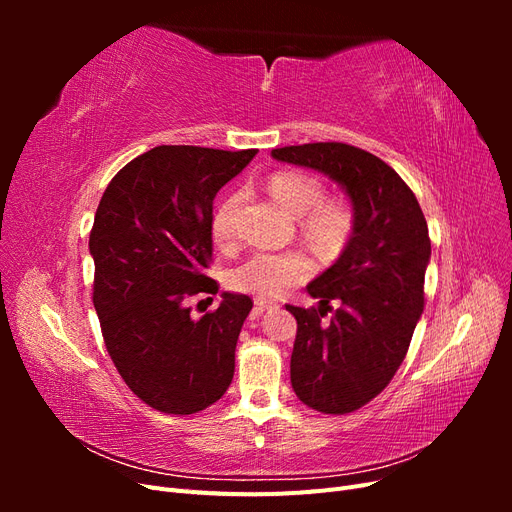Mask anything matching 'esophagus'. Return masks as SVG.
I'll return each mask as SVG.
<instances>
[{"label":"esophagus","mask_w":512,"mask_h":512,"mask_svg":"<svg viewBox=\"0 0 512 512\" xmlns=\"http://www.w3.org/2000/svg\"><path fill=\"white\" fill-rule=\"evenodd\" d=\"M269 307H277V303L275 301H267V299H256V314H262Z\"/></svg>","instance_id":"obj_1"}]
</instances>
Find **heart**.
<instances>
[{
	"mask_svg": "<svg viewBox=\"0 0 512 512\" xmlns=\"http://www.w3.org/2000/svg\"><path fill=\"white\" fill-rule=\"evenodd\" d=\"M269 192L288 213L301 215L307 239L320 250H337L354 226V211L344 198H324L320 179L301 170H282L269 179ZM239 196H230L215 211L213 235L220 243L230 239V218ZM312 273V260L303 252H256L228 273V286L258 299H273Z\"/></svg>",
	"mask_w": 512,
	"mask_h": 512,
	"instance_id": "obj_1",
	"label": "heart"
}]
</instances>
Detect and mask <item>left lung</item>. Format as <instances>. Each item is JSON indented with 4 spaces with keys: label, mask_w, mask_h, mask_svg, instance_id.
<instances>
[{
    "label": "left lung",
    "mask_w": 512,
    "mask_h": 512,
    "mask_svg": "<svg viewBox=\"0 0 512 512\" xmlns=\"http://www.w3.org/2000/svg\"><path fill=\"white\" fill-rule=\"evenodd\" d=\"M277 162L314 168L348 194L352 235L307 292L318 309L286 305L297 318L290 382L305 406L348 414L384 391L404 363L425 307L431 241L416 196L395 170L346 143L273 149ZM338 309L329 323L321 318Z\"/></svg>",
    "instance_id": "8db88e82"
}]
</instances>
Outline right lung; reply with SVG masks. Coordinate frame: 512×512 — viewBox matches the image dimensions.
I'll list each match as a JSON object with an SVG mask.
<instances>
[{
    "label": "right lung",
    "instance_id": "add662e5",
    "mask_svg": "<svg viewBox=\"0 0 512 512\" xmlns=\"http://www.w3.org/2000/svg\"><path fill=\"white\" fill-rule=\"evenodd\" d=\"M256 149L160 145L108 183L89 235L94 307L119 376L153 410L194 414L235 374V348L252 309L222 292L218 309L190 316L188 297L218 292L203 273L213 254V198Z\"/></svg>",
    "mask_w": 512,
    "mask_h": 512
}]
</instances>
